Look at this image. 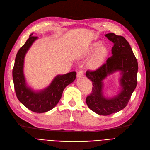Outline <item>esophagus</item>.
Instances as JSON below:
<instances>
[{
  "label": "esophagus",
  "mask_w": 150,
  "mask_h": 150,
  "mask_svg": "<svg viewBox=\"0 0 150 150\" xmlns=\"http://www.w3.org/2000/svg\"><path fill=\"white\" fill-rule=\"evenodd\" d=\"M84 76V72L82 70H80L78 71V74H77V77L78 78H82Z\"/></svg>",
  "instance_id": "1"
}]
</instances>
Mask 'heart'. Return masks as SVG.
Segmentation results:
<instances>
[{"label": "heart", "instance_id": "heart-1", "mask_svg": "<svg viewBox=\"0 0 150 150\" xmlns=\"http://www.w3.org/2000/svg\"><path fill=\"white\" fill-rule=\"evenodd\" d=\"M100 46V42L98 41L93 42L92 45H90L88 48L86 50L87 54L93 53L95 51L97 50L92 58V59L90 60L88 64V66L90 69H96L104 63L105 57L107 55L108 50L104 46Z\"/></svg>", "mask_w": 150, "mask_h": 150}]
</instances>
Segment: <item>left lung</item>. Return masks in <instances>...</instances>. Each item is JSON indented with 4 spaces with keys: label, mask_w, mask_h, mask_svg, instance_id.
Segmentation results:
<instances>
[{
    "label": "left lung",
    "mask_w": 150,
    "mask_h": 150,
    "mask_svg": "<svg viewBox=\"0 0 150 150\" xmlns=\"http://www.w3.org/2000/svg\"><path fill=\"white\" fill-rule=\"evenodd\" d=\"M114 44L112 56L96 71L88 70L86 77L92 81V92L86 98L88 106L97 114L107 116L125 108L137 86L138 64L129 43L123 36L114 33L105 35ZM120 71L121 77L120 93L112 98L103 96V79L109 75Z\"/></svg>",
    "instance_id": "1"
}]
</instances>
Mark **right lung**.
<instances>
[{"label":"right lung","instance_id":"right-lung-1","mask_svg":"<svg viewBox=\"0 0 150 150\" xmlns=\"http://www.w3.org/2000/svg\"><path fill=\"white\" fill-rule=\"evenodd\" d=\"M32 34L16 54L13 69V79L16 97L20 103L33 112L42 113L56 106L65 88L75 80L76 72L57 75L48 86L38 92L28 86L23 73L25 56L33 42L38 38Z\"/></svg>","mask_w":150,"mask_h":150}]
</instances>
